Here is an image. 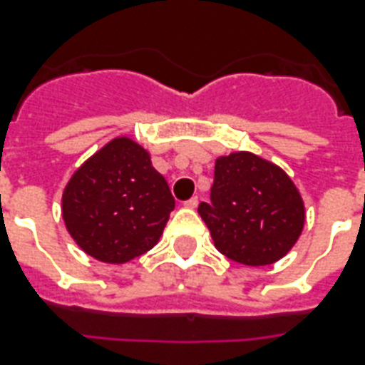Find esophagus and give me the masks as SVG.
<instances>
[{"label": "esophagus", "instance_id": "obj_1", "mask_svg": "<svg viewBox=\"0 0 365 365\" xmlns=\"http://www.w3.org/2000/svg\"><path fill=\"white\" fill-rule=\"evenodd\" d=\"M183 206H185V208H191V210H193V208H197V206H199V199H197V197H191V199L183 202Z\"/></svg>", "mask_w": 365, "mask_h": 365}]
</instances>
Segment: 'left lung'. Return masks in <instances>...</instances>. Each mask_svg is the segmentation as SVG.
Wrapping results in <instances>:
<instances>
[{
    "label": "left lung",
    "instance_id": "left-lung-1",
    "mask_svg": "<svg viewBox=\"0 0 365 365\" xmlns=\"http://www.w3.org/2000/svg\"><path fill=\"white\" fill-rule=\"evenodd\" d=\"M199 214L217 252L248 267L282 259L305 225L292 178L250 151L217 157L210 202H200Z\"/></svg>",
    "mask_w": 365,
    "mask_h": 365
}]
</instances>
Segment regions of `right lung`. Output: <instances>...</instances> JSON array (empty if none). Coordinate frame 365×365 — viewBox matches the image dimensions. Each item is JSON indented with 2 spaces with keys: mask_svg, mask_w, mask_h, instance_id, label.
<instances>
[{
  "mask_svg": "<svg viewBox=\"0 0 365 365\" xmlns=\"http://www.w3.org/2000/svg\"><path fill=\"white\" fill-rule=\"evenodd\" d=\"M174 205L148 149L117 136L73 172L62 193V217L85 254L121 265L159 242Z\"/></svg>",
  "mask_w": 365,
  "mask_h": 365,
  "instance_id": "obj_1",
  "label": "right lung"
}]
</instances>
